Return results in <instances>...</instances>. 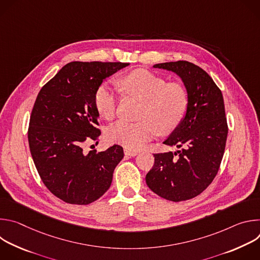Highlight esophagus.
Returning <instances> with one entry per match:
<instances>
[{"label":"esophagus","instance_id":"34e87169","mask_svg":"<svg viewBox=\"0 0 260 260\" xmlns=\"http://www.w3.org/2000/svg\"><path fill=\"white\" fill-rule=\"evenodd\" d=\"M138 153H139L138 151L127 149V148H126V149H124V154H125V155H128V156H136Z\"/></svg>","mask_w":260,"mask_h":260}]
</instances>
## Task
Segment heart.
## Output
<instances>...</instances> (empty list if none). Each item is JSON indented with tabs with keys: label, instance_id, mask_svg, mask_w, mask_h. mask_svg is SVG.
I'll return each mask as SVG.
<instances>
[{
	"label": "heart",
	"instance_id": "b5f03b06",
	"mask_svg": "<svg viewBox=\"0 0 260 260\" xmlns=\"http://www.w3.org/2000/svg\"><path fill=\"white\" fill-rule=\"evenodd\" d=\"M121 89L142 102L137 122L119 120L107 131V139L123 145L127 149H140L157 133L171 134L180 124L188 104L185 87L169 82L147 70H136L119 81ZM118 95L108 83L101 84L94 92V105L99 114L112 119L116 114Z\"/></svg>",
	"mask_w": 260,
	"mask_h": 260
}]
</instances>
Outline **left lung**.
Instances as JSON below:
<instances>
[{
	"label": "left lung",
	"instance_id": "obj_1",
	"mask_svg": "<svg viewBox=\"0 0 260 260\" xmlns=\"http://www.w3.org/2000/svg\"><path fill=\"white\" fill-rule=\"evenodd\" d=\"M153 68L177 74L188 104L180 124L164 142L179 150L154 154L146 183L168 201L190 200L212 183L223 157L229 133L223 96L209 74L192 62L170 61Z\"/></svg>",
	"mask_w": 260,
	"mask_h": 260
}]
</instances>
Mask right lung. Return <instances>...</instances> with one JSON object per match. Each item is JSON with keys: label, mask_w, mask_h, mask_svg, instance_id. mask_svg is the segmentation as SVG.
<instances>
[{"label": "right lung", "mask_w": 260, "mask_h": 260, "mask_svg": "<svg viewBox=\"0 0 260 260\" xmlns=\"http://www.w3.org/2000/svg\"><path fill=\"white\" fill-rule=\"evenodd\" d=\"M127 62L72 61L62 67L36 99L27 132L30 154L45 186L73 205H88L111 186L123 149L85 153L83 146L101 135L94 92Z\"/></svg>", "instance_id": "add662e5"}]
</instances>
